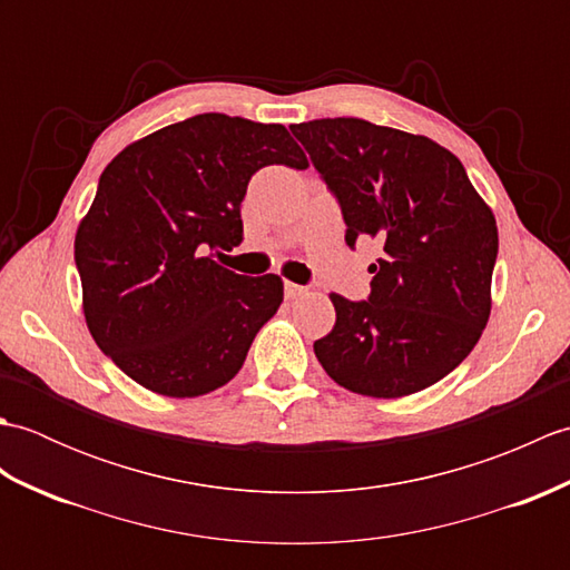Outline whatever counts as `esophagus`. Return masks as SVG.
Returning <instances> with one entry per match:
<instances>
[{
    "instance_id": "obj_1",
    "label": "esophagus",
    "mask_w": 570,
    "mask_h": 570,
    "mask_svg": "<svg viewBox=\"0 0 570 570\" xmlns=\"http://www.w3.org/2000/svg\"><path fill=\"white\" fill-rule=\"evenodd\" d=\"M304 294H306V286H298L294 282H284V296L286 298H298V296H304Z\"/></svg>"
}]
</instances>
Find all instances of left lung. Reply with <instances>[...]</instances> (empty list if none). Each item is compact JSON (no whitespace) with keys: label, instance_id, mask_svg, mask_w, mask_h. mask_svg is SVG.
<instances>
[{"label":"left lung","instance_id":"left-lung-1","mask_svg":"<svg viewBox=\"0 0 570 570\" xmlns=\"http://www.w3.org/2000/svg\"><path fill=\"white\" fill-rule=\"evenodd\" d=\"M341 205L345 242H380L367 301L331 294L333 331L313 343L345 390L396 399L463 362L490 318L498 223L458 156L429 137L357 117L292 125Z\"/></svg>","mask_w":570,"mask_h":570}]
</instances>
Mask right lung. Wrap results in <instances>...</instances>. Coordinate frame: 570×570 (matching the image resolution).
<instances>
[{
  "label": "right lung",
  "instance_id": "right-lung-1",
  "mask_svg": "<svg viewBox=\"0 0 570 570\" xmlns=\"http://www.w3.org/2000/svg\"><path fill=\"white\" fill-rule=\"evenodd\" d=\"M306 168L284 125L205 112L119 151L76 235L90 335L164 396L227 384L284 301L276 274L242 276L208 252L242 242L239 205L264 166Z\"/></svg>",
  "mask_w": 570,
  "mask_h": 570
}]
</instances>
